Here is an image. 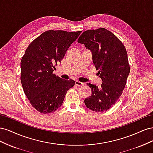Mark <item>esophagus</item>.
<instances>
[{
    "label": "esophagus",
    "instance_id": "esophagus-1",
    "mask_svg": "<svg viewBox=\"0 0 153 153\" xmlns=\"http://www.w3.org/2000/svg\"><path fill=\"white\" fill-rule=\"evenodd\" d=\"M75 85H78V86H82V85H84V83H82V82H80V81L76 80V81H75Z\"/></svg>",
    "mask_w": 153,
    "mask_h": 153
}]
</instances>
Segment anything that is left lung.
Wrapping results in <instances>:
<instances>
[{
    "label": "left lung",
    "instance_id": "left-lung-1",
    "mask_svg": "<svg viewBox=\"0 0 153 153\" xmlns=\"http://www.w3.org/2000/svg\"><path fill=\"white\" fill-rule=\"evenodd\" d=\"M78 42L91 52L92 61L103 82L100 87L87 84L92 94L84 103L92 111H106L121 96L130 71L126 48L116 36L104 28L85 30Z\"/></svg>",
    "mask_w": 153,
    "mask_h": 153
}]
</instances>
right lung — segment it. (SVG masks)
I'll return each instance as SVG.
<instances>
[{"label": "right lung", "mask_w": 153, "mask_h": 153, "mask_svg": "<svg viewBox=\"0 0 153 153\" xmlns=\"http://www.w3.org/2000/svg\"><path fill=\"white\" fill-rule=\"evenodd\" d=\"M81 32L46 31L29 45L22 58L23 89L31 105L41 114L57 110L67 91L75 85L73 80H64L53 71Z\"/></svg>", "instance_id": "obj_1"}]
</instances>
